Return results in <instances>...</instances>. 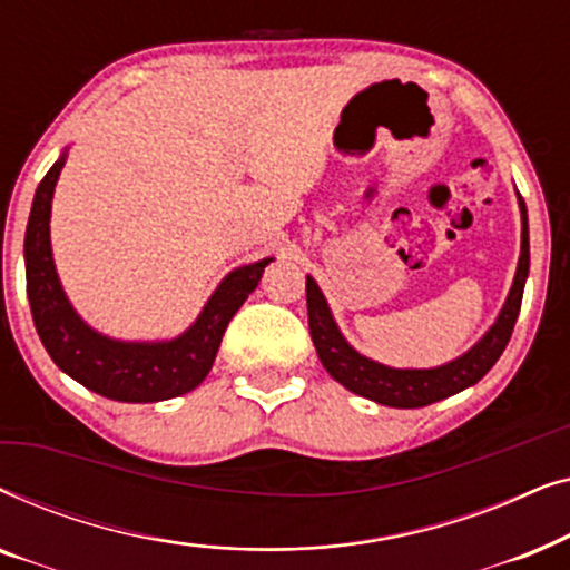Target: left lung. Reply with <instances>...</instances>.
<instances>
[{
	"label": "left lung",
	"mask_w": 570,
	"mask_h": 570,
	"mask_svg": "<svg viewBox=\"0 0 570 570\" xmlns=\"http://www.w3.org/2000/svg\"><path fill=\"white\" fill-rule=\"evenodd\" d=\"M521 213V254L517 264V275L505 298L501 314L495 324L466 350L464 355L454 361L435 365V368H392L379 361H371L357 353L350 342L342 337L337 322H334L330 303H326L322 287L314 277H306V303H308V330L314 340L316 355L326 373L353 394H361L365 400L386 404V407L415 410L425 404L441 402L451 394L464 392L466 386H474L485 373L493 368L498 357L509 345L513 324H517L521 295L529 275V223L527 205L519 197Z\"/></svg>",
	"instance_id": "8db88e82"
}]
</instances>
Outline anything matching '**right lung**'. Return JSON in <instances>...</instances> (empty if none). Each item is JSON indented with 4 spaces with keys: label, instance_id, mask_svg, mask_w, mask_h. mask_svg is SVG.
<instances>
[{
    "label": "right lung",
    "instance_id": "1",
    "mask_svg": "<svg viewBox=\"0 0 570 570\" xmlns=\"http://www.w3.org/2000/svg\"><path fill=\"white\" fill-rule=\"evenodd\" d=\"M67 150L38 184L26 228V283L46 353L67 376L116 402H163L197 389L213 368L225 326L256 291L272 262L236 267L215 287L189 330L174 340L131 342L92 330L69 303L51 254V199Z\"/></svg>",
    "mask_w": 570,
    "mask_h": 570
}]
</instances>
